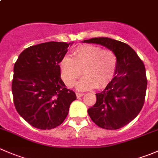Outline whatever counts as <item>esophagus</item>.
Returning a JSON list of instances; mask_svg holds the SVG:
<instances>
[{
  "label": "esophagus",
  "instance_id": "34e87169",
  "mask_svg": "<svg viewBox=\"0 0 158 158\" xmlns=\"http://www.w3.org/2000/svg\"><path fill=\"white\" fill-rule=\"evenodd\" d=\"M84 94L83 93H79V92H76V97L77 98H80V97L83 96Z\"/></svg>",
  "mask_w": 158,
  "mask_h": 158
}]
</instances>
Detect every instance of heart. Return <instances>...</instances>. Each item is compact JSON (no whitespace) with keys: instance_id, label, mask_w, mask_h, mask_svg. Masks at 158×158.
I'll list each match as a JSON object with an SVG mask.
<instances>
[{"instance_id":"b5f03b06","label":"heart","mask_w":158,"mask_h":158,"mask_svg":"<svg viewBox=\"0 0 158 158\" xmlns=\"http://www.w3.org/2000/svg\"><path fill=\"white\" fill-rule=\"evenodd\" d=\"M118 57L111 49H103L94 45H82L73 52V58L65 56L60 63V75L67 86L73 87L82 73L84 76L77 83L81 91L96 87L104 88L114 76Z\"/></svg>"}]
</instances>
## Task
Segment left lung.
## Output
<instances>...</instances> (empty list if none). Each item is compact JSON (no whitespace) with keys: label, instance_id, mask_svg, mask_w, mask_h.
I'll list each match as a JSON object with an SVG mask.
<instances>
[{"label":"left lung","instance_id":"obj_1","mask_svg":"<svg viewBox=\"0 0 158 158\" xmlns=\"http://www.w3.org/2000/svg\"><path fill=\"white\" fill-rule=\"evenodd\" d=\"M82 43L99 44L117 56L114 77L102 92L95 94L96 102L88 109V113L100 128H122L137 117L144 106L148 84L144 63L130 46L121 41L96 37Z\"/></svg>","mask_w":158,"mask_h":158}]
</instances>
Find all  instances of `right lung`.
I'll return each mask as SVG.
<instances>
[{
    "instance_id": "1",
    "label": "right lung",
    "mask_w": 158,
    "mask_h": 158,
    "mask_svg": "<svg viewBox=\"0 0 158 158\" xmlns=\"http://www.w3.org/2000/svg\"><path fill=\"white\" fill-rule=\"evenodd\" d=\"M73 43L47 42L25 49L14 67L12 93L17 112L34 128L61 125L76 93L60 77V63Z\"/></svg>"
}]
</instances>
